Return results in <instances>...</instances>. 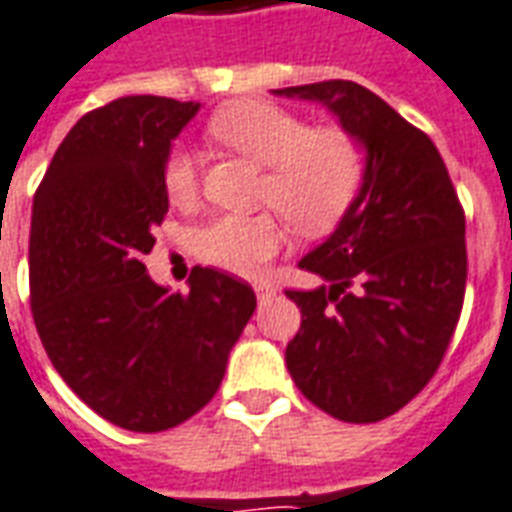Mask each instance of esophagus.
Instances as JSON below:
<instances>
[{
  "mask_svg": "<svg viewBox=\"0 0 512 512\" xmlns=\"http://www.w3.org/2000/svg\"><path fill=\"white\" fill-rule=\"evenodd\" d=\"M253 289H256V297H259V302H267L270 297H275V286H272V283L259 281V283H253Z\"/></svg>",
  "mask_w": 512,
  "mask_h": 512,
  "instance_id": "34e87169",
  "label": "esophagus"
}]
</instances>
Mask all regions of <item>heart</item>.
I'll list each match as a JSON object with an SVG mask.
<instances>
[{"instance_id":"obj_1","label":"heart","mask_w":512,"mask_h":512,"mask_svg":"<svg viewBox=\"0 0 512 512\" xmlns=\"http://www.w3.org/2000/svg\"><path fill=\"white\" fill-rule=\"evenodd\" d=\"M212 138L267 166L261 204H270L302 231H324L341 218L363 182V152L346 130L313 128L302 117L264 100H240L215 111ZM163 190L174 207L199 199V166L188 147L169 149ZM286 242L281 215L223 212L196 231V253L234 275H259Z\"/></svg>"}]
</instances>
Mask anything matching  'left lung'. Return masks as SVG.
Wrapping results in <instances>:
<instances>
[{
  "instance_id": "8db88e82",
  "label": "left lung",
  "mask_w": 512,
  "mask_h": 512,
  "mask_svg": "<svg viewBox=\"0 0 512 512\" xmlns=\"http://www.w3.org/2000/svg\"><path fill=\"white\" fill-rule=\"evenodd\" d=\"M275 95L322 103L365 147L360 193L300 259L324 283L286 292L302 313L286 368L322 412L376 423L431 382L450 346L466 289L464 210L434 141L371 89L333 78Z\"/></svg>"
}]
</instances>
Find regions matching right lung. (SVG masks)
<instances>
[{
	"instance_id": "1",
	"label": "right lung",
	"mask_w": 512,
	"mask_h": 512,
	"mask_svg": "<svg viewBox=\"0 0 512 512\" xmlns=\"http://www.w3.org/2000/svg\"><path fill=\"white\" fill-rule=\"evenodd\" d=\"M201 103L111 100L78 119L32 204L29 297L48 360L108 423L155 434L210 404L256 311L234 275L193 267L188 294L147 275L169 212L163 160Z\"/></svg>"
}]
</instances>
